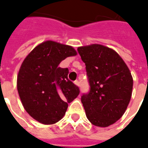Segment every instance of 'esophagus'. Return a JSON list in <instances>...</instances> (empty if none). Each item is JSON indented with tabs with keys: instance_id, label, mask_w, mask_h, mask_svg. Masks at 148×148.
Listing matches in <instances>:
<instances>
[{
	"instance_id": "esophagus-1",
	"label": "esophagus",
	"mask_w": 148,
	"mask_h": 148,
	"mask_svg": "<svg viewBox=\"0 0 148 148\" xmlns=\"http://www.w3.org/2000/svg\"><path fill=\"white\" fill-rule=\"evenodd\" d=\"M74 84H75L77 86H80V84H79V82H78V81H75V82H74Z\"/></svg>"
}]
</instances>
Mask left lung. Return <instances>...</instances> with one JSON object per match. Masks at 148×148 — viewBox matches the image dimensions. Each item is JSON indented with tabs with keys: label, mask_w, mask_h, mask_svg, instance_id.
I'll return each instance as SVG.
<instances>
[{
	"label": "left lung",
	"mask_w": 148,
	"mask_h": 148,
	"mask_svg": "<svg viewBox=\"0 0 148 148\" xmlns=\"http://www.w3.org/2000/svg\"><path fill=\"white\" fill-rule=\"evenodd\" d=\"M86 63L90 91L82 96L87 119L95 126L109 127L124 115L132 93L133 78L123 58L101 44L77 47Z\"/></svg>",
	"instance_id": "1"
}]
</instances>
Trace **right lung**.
Returning a JSON list of instances; mask_svg holds the SVG:
<instances>
[{"label":"right lung","instance_id":"right-lung-1","mask_svg":"<svg viewBox=\"0 0 148 148\" xmlns=\"http://www.w3.org/2000/svg\"><path fill=\"white\" fill-rule=\"evenodd\" d=\"M77 54L71 46L47 40L22 62L16 81L18 93L24 109L39 123H57L64 116L68 103L78 96V87L68 79V68L58 67L65 58Z\"/></svg>","mask_w":148,"mask_h":148}]
</instances>
